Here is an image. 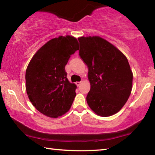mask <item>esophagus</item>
I'll list each match as a JSON object with an SVG mask.
<instances>
[{"label": "esophagus", "instance_id": "34e87169", "mask_svg": "<svg viewBox=\"0 0 155 155\" xmlns=\"http://www.w3.org/2000/svg\"><path fill=\"white\" fill-rule=\"evenodd\" d=\"M81 84V82H77V83H76V85H77V86H79Z\"/></svg>", "mask_w": 155, "mask_h": 155}]
</instances>
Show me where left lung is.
<instances>
[{"instance_id": "1", "label": "left lung", "mask_w": 155, "mask_h": 155, "mask_svg": "<svg viewBox=\"0 0 155 155\" xmlns=\"http://www.w3.org/2000/svg\"><path fill=\"white\" fill-rule=\"evenodd\" d=\"M79 56L87 65L91 88L86 97L89 107L100 116L118 112L128 101L133 72L124 54L98 36L81 37Z\"/></svg>"}]
</instances>
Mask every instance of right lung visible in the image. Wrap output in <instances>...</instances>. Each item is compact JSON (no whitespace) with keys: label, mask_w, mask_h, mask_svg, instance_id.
Instances as JSON below:
<instances>
[{"label":"right lung","mask_w":155,"mask_h":155,"mask_svg":"<svg viewBox=\"0 0 155 155\" xmlns=\"http://www.w3.org/2000/svg\"><path fill=\"white\" fill-rule=\"evenodd\" d=\"M79 49L74 37L52 39L38 50L26 70V90L37 110L51 117L69 111L76 96L75 84L67 78L65 66Z\"/></svg>","instance_id":"obj_1"}]
</instances>
